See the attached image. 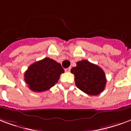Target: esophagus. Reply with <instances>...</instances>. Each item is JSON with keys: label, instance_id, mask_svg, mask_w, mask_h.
<instances>
[{"label": "esophagus", "instance_id": "34e87169", "mask_svg": "<svg viewBox=\"0 0 131 131\" xmlns=\"http://www.w3.org/2000/svg\"><path fill=\"white\" fill-rule=\"evenodd\" d=\"M70 69H71V68H68L65 69V71H66V72H70Z\"/></svg>", "mask_w": 131, "mask_h": 131}]
</instances>
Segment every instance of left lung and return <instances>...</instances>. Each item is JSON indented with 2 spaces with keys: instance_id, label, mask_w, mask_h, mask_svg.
Segmentation results:
<instances>
[{
  "instance_id": "1",
  "label": "left lung",
  "mask_w": 131,
  "mask_h": 131,
  "mask_svg": "<svg viewBox=\"0 0 131 131\" xmlns=\"http://www.w3.org/2000/svg\"><path fill=\"white\" fill-rule=\"evenodd\" d=\"M71 72L75 75L76 86L88 95L97 96L105 89V75L97 65L82 60L77 62V66L72 68Z\"/></svg>"
}]
</instances>
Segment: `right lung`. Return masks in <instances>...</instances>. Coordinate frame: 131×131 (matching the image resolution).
<instances>
[{
	"mask_svg": "<svg viewBox=\"0 0 131 131\" xmlns=\"http://www.w3.org/2000/svg\"><path fill=\"white\" fill-rule=\"evenodd\" d=\"M63 72L64 70L60 63L45 58L28 68L24 73V80L31 91L42 92L54 86Z\"/></svg>",
	"mask_w": 131,
	"mask_h": 131,
	"instance_id": "add662e5",
	"label": "right lung"
}]
</instances>
